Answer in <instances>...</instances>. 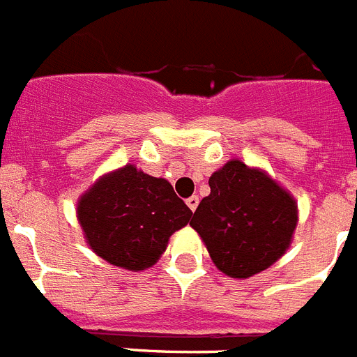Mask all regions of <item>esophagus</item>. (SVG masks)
Segmentation results:
<instances>
[{
    "label": "esophagus",
    "instance_id": "esophagus-1",
    "mask_svg": "<svg viewBox=\"0 0 357 357\" xmlns=\"http://www.w3.org/2000/svg\"><path fill=\"white\" fill-rule=\"evenodd\" d=\"M198 202H200V198H198L197 195H193V197L185 200V204H188L189 209H191L195 213V211H197V207H198Z\"/></svg>",
    "mask_w": 357,
    "mask_h": 357
}]
</instances>
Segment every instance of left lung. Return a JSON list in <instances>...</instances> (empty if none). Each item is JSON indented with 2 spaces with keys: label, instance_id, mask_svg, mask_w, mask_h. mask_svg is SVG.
I'll use <instances>...</instances> for the list:
<instances>
[{
  "label": "left lung",
  "instance_id": "1",
  "mask_svg": "<svg viewBox=\"0 0 357 357\" xmlns=\"http://www.w3.org/2000/svg\"><path fill=\"white\" fill-rule=\"evenodd\" d=\"M211 195L189 225L220 272L247 279L272 266L291 245L296 202L266 172L229 160L209 178Z\"/></svg>",
  "mask_w": 357,
  "mask_h": 357
}]
</instances>
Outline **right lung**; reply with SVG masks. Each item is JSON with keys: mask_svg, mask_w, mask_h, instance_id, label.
<instances>
[{"mask_svg": "<svg viewBox=\"0 0 357 357\" xmlns=\"http://www.w3.org/2000/svg\"><path fill=\"white\" fill-rule=\"evenodd\" d=\"M191 209L172 184L134 164L98 178L80 197L77 216L87 245L107 263L139 272L153 266Z\"/></svg>", "mask_w": 357, "mask_h": 357, "instance_id": "1", "label": "right lung"}]
</instances>
